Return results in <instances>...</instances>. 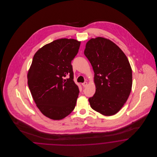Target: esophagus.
Segmentation results:
<instances>
[{
	"instance_id": "34e87169",
	"label": "esophagus",
	"mask_w": 157,
	"mask_h": 157,
	"mask_svg": "<svg viewBox=\"0 0 157 157\" xmlns=\"http://www.w3.org/2000/svg\"><path fill=\"white\" fill-rule=\"evenodd\" d=\"M82 85L84 87V88H85V87H86L87 86V85H88V83L87 82H84L83 83H82Z\"/></svg>"
}]
</instances>
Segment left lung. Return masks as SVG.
<instances>
[{
	"label": "left lung",
	"instance_id": "8db88e82",
	"mask_svg": "<svg viewBox=\"0 0 157 157\" xmlns=\"http://www.w3.org/2000/svg\"><path fill=\"white\" fill-rule=\"evenodd\" d=\"M84 54L95 73L96 91L89 98L90 107L105 116L115 115L126 102L132 89L129 60L117 45L102 37L90 39Z\"/></svg>",
	"mask_w": 157,
	"mask_h": 157
}]
</instances>
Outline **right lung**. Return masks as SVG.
I'll return each mask as SVG.
<instances>
[{"label": "right lung", "mask_w": 157, "mask_h": 157, "mask_svg": "<svg viewBox=\"0 0 157 157\" xmlns=\"http://www.w3.org/2000/svg\"><path fill=\"white\" fill-rule=\"evenodd\" d=\"M80 45L74 39L55 40L39 49L33 58L28 84L37 108L50 119L62 120L75 108L79 90L74 81L71 62Z\"/></svg>", "instance_id": "right-lung-1"}]
</instances>
